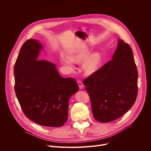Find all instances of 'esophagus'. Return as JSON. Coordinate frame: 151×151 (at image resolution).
<instances>
[{
  "label": "esophagus",
  "instance_id": "1",
  "mask_svg": "<svg viewBox=\"0 0 151 151\" xmlns=\"http://www.w3.org/2000/svg\"><path fill=\"white\" fill-rule=\"evenodd\" d=\"M78 85H79V87L80 89H82V88H83V83H82V82H81V81L78 80Z\"/></svg>",
  "mask_w": 151,
  "mask_h": 151
}]
</instances>
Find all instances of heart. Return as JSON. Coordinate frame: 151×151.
Wrapping results in <instances>:
<instances>
[{
    "instance_id": "b5f03b06",
    "label": "heart",
    "mask_w": 151,
    "mask_h": 151,
    "mask_svg": "<svg viewBox=\"0 0 151 151\" xmlns=\"http://www.w3.org/2000/svg\"><path fill=\"white\" fill-rule=\"evenodd\" d=\"M90 53L88 47H83L70 52L68 58H63L61 62L63 65L68 66L70 69L73 68L72 63H80L87 57ZM101 63V57L99 53L91 54L83 63V69L85 73L90 75L95 72L99 68Z\"/></svg>"
}]
</instances>
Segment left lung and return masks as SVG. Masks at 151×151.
<instances>
[{
	"label": "left lung",
	"instance_id": "obj_1",
	"mask_svg": "<svg viewBox=\"0 0 151 151\" xmlns=\"http://www.w3.org/2000/svg\"><path fill=\"white\" fill-rule=\"evenodd\" d=\"M138 72L132 48L118 39L112 60L83 81L89 94L93 116L100 122L113 121L134 104Z\"/></svg>",
	"mask_w": 151,
	"mask_h": 151
}]
</instances>
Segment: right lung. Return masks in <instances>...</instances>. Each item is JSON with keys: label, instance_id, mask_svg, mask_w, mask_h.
<instances>
[{"label": "right lung", "instance_id": "obj_1", "mask_svg": "<svg viewBox=\"0 0 151 151\" xmlns=\"http://www.w3.org/2000/svg\"><path fill=\"white\" fill-rule=\"evenodd\" d=\"M42 46L35 39L26 41L14 65V89L24 115L45 127L63 126L68 118L69 100L79 90L72 78H62L55 64L37 60Z\"/></svg>", "mask_w": 151, "mask_h": 151}]
</instances>
